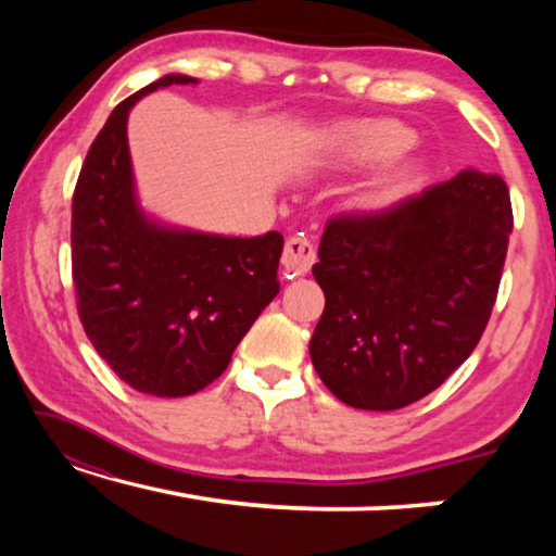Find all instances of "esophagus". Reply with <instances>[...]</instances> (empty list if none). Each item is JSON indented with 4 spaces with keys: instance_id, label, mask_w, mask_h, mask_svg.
Wrapping results in <instances>:
<instances>
[{
    "instance_id": "34e87169",
    "label": "esophagus",
    "mask_w": 556,
    "mask_h": 556,
    "mask_svg": "<svg viewBox=\"0 0 556 556\" xmlns=\"http://www.w3.org/2000/svg\"><path fill=\"white\" fill-rule=\"evenodd\" d=\"M316 262V244L304 238V235H294L285 244V255H281V265L289 271V277H301L314 267Z\"/></svg>"
}]
</instances>
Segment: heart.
Wrapping results in <instances>:
<instances>
[{"label":"heart","instance_id":"heart-1","mask_svg":"<svg viewBox=\"0 0 556 556\" xmlns=\"http://www.w3.org/2000/svg\"><path fill=\"white\" fill-rule=\"evenodd\" d=\"M414 142L412 131L394 119H365L341 127L336 135L333 152L341 166H368L402 154ZM419 181V166L400 164L372 178L357 193V208L378 213L404 199Z\"/></svg>","mask_w":556,"mask_h":556}]
</instances>
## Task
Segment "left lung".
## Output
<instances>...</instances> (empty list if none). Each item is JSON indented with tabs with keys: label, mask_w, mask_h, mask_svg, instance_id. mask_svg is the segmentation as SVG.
Instances as JSON below:
<instances>
[{
	"label": "left lung",
	"mask_w": 556,
	"mask_h": 556,
	"mask_svg": "<svg viewBox=\"0 0 556 556\" xmlns=\"http://www.w3.org/2000/svg\"><path fill=\"white\" fill-rule=\"evenodd\" d=\"M510 232L505 181L476 168L328 223L314 265L326 306L308 343L326 388L372 412L434 392L481 341Z\"/></svg>",
	"instance_id": "obj_1"
}]
</instances>
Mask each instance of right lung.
<instances>
[{
    "instance_id": "1",
    "label": "right lung",
    "mask_w": 556,
    "mask_h": 556,
    "mask_svg": "<svg viewBox=\"0 0 556 556\" xmlns=\"http://www.w3.org/2000/svg\"><path fill=\"white\" fill-rule=\"evenodd\" d=\"M199 83L168 73L112 110L73 193L71 255L83 328L119 380L186 397L218 380L279 294V232H199L149 218L137 201L127 117L137 100Z\"/></svg>"
}]
</instances>
